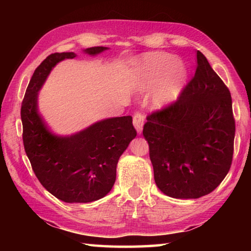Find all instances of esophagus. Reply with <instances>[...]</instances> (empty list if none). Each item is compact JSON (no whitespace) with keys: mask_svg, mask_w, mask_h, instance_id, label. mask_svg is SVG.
I'll return each mask as SVG.
<instances>
[{"mask_svg":"<svg viewBox=\"0 0 251 251\" xmlns=\"http://www.w3.org/2000/svg\"><path fill=\"white\" fill-rule=\"evenodd\" d=\"M144 122H145V118H144V115L142 113H136L134 115V126L137 133L141 135L143 131V126H144Z\"/></svg>","mask_w":251,"mask_h":251,"instance_id":"1","label":"esophagus"}]
</instances>
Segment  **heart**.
Returning <instances> with one entry per match:
<instances>
[{
	"instance_id": "1",
	"label": "heart",
	"mask_w": 251,
	"mask_h": 251,
	"mask_svg": "<svg viewBox=\"0 0 251 251\" xmlns=\"http://www.w3.org/2000/svg\"><path fill=\"white\" fill-rule=\"evenodd\" d=\"M141 82L144 86H156L152 104L156 108H163L177 99L186 76V69L181 62L173 55L164 52L147 54L139 63Z\"/></svg>"
}]
</instances>
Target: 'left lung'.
I'll list each match as a JSON object with an SVG mask.
<instances>
[{"mask_svg": "<svg viewBox=\"0 0 251 251\" xmlns=\"http://www.w3.org/2000/svg\"><path fill=\"white\" fill-rule=\"evenodd\" d=\"M235 130L230 92L197 50L196 73L179 99L144 125L160 192L195 199L217 188L231 166Z\"/></svg>", "mask_w": 251, "mask_h": 251, "instance_id": "8db88e82", "label": "left lung"}]
</instances>
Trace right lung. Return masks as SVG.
I'll list each match as a JSON object with an SVG mask.
<instances>
[{
	"mask_svg": "<svg viewBox=\"0 0 251 251\" xmlns=\"http://www.w3.org/2000/svg\"><path fill=\"white\" fill-rule=\"evenodd\" d=\"M108 48L84 50L92 56ZM74 52L49 55L34 72L21 107L23 144L37 179L65 202H91L106 196L116 180L120 157L136 137L131 116L96 122L69 136L53 134L39 114V92L50 71Z\"/></svg>",
	"mask_w": 251,
	"mask_h": 251,
	"instance_id": "right-lung-1",
	"label": "right lung"
}]
</instances>
